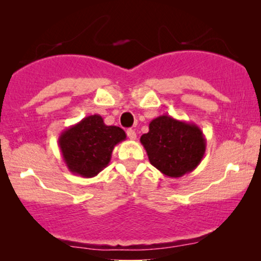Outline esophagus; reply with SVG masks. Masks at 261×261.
Returning <instances> with one entry per match:
<instances>
[{
    "mask_svg": "<svg viewBox=\"0 0 261 261\" xmlns=\"http://www.w3.org/2000/svg\"><path fill=\"white\" fill-rule=\"evenodd\" d=\"M127 137L130 139V140H135V139H137V133H135V130L134 129H128L127 130Z\"/></svg>",
    "mask_w": 261,
    "mask_h": 261,
    "instance_id": "34e87169",
    "label": "esophagus"
}]
</instances>
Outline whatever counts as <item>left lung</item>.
Returning a JSON list of instances; mask_svg holds the SVG:
<instances>
[{"instance_id":"8db88e82","label":"left lung","mask_w":261,"mask_h":261,"mask_svg":"<svg viewBox=\"0 0 261 261\" xmlns=\"http://www.w3.org/2000/svg\"><path fill=\"white\" fill-rule=\"evenodd\" d=\"M148 133L140 142L149 163L167 177L184 176L202 162L206 140L197 124L162 115L149 122Z\"/></svg>"}]
</instances>
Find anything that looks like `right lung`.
I'll list each match as a JSON object with an SVG mask.
<instances>
[{
	"instance_id": "1",
	"label": "right lung",
	"mask_w": 261,
	"mask_h": 261,
	"mask_svg": "<svg viewBox=\"0 0 261 261\" xmlns=\"http://www.w3.org/2000/svg\"><path fill=\"white\" fill-rule=\"evenodd\" d=\"M126 137L122 128L107 126L102 116L96 114L63 130L58 145L70 172L91 178L108 165L114 147Z\"/></svg>"
}]
</instances>
